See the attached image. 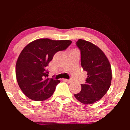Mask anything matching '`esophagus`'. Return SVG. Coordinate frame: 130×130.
<instances>
[{
    "mask_svg": "<svg viewBox=\"0 0 130 130\" xmlns=\"http://www.w3.org/2000/svg\"><path fill=\"white\" fill-rule=\"evenodd\" d=\"M64 81L66 82L70 83H72V80H68V79H64Z\"/></svg>",
    "mask_w": 130,
    "mask_h": 130,
    "instance_id": "obj_1",
    "label": "esophagus"
}]
</instances>
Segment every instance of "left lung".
Segmentation results:
<instances>
[{
  "mask_svg": "<svg viewBox=\"0 0 130 130\" xmlns=\"http://www.w3.org/2000/svg\"><path fill=\"white\" fill-rule=\"evenodd\" d=\"M76 45L80 50L81 66L87 72L85 84L74 96L84 104H92L105 95L111 86L112 70L104 53L95 44L79 39Z\"/></svg>",
  "mask_w": 130,
  "mask_h": 130,
  "instance_id": "8db88e82",
  "label": "left lung"
}]
</instances>
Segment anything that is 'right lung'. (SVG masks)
I'll use <instances>...</instances> for the list:
<instances>
[{"label":"right lung","instance_id":"obj_1","mask_svg":"<svg viewBox=\"0 0 130 130\" xmlns=\"http://www.w3.org/2000/svg\"><path fill=\"white\" fill-rule=\"evenodd\" d=\"M70 40L38 39L24 47L16 64V77L19 88L28 98L42 101L53 95L58 80L47 78L46 70L57 52L65 50Z\"/></svg>","mask_w":130,"mask_h":130}]
</instances>
